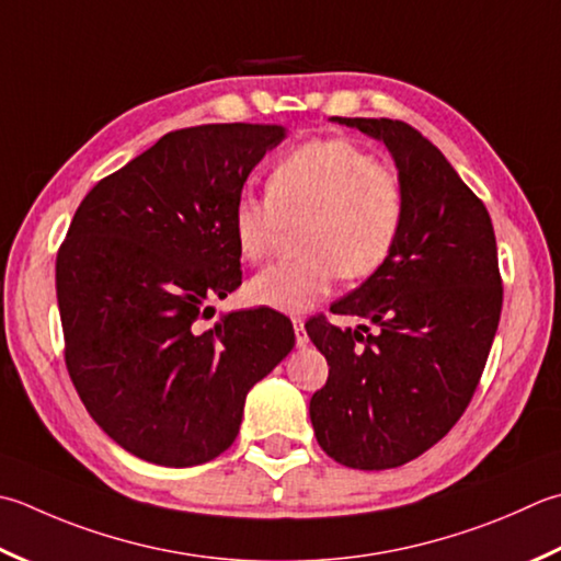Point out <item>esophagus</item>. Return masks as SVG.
<instances>
[{
	"label": "esophagus",
	"instance_id": "obj_1",
	"mask_svg": "<svg viewBox=\"0 0 561 561\" xmlns=\"http://www.w3.org/2000/svg\"><path fill=\"white\" fill-rule=\"evenodd\" d=\"M294 323V335H296V347H306L309 345V335H306V328L301 318H291Z\"/></svg>",
	"mask_w": 561,
	"mask_h": 561
}]
</instances>
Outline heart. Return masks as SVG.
Wrapping results in <instances>:
<instances>
[{
	"label": "heart",
	"instance_id": "1",
	"mask_svg": "<svg viewBox=\"0 0 561 561\" xmlns=\"http://www.w3.org/2000/svg\"><path fill=\"white\" fill-rule=\"evenodd\" d=\"M267 199L243 194L230 214L238 255L270 260L287 230L301 257L248 282L250 304L306 313L333 291L337 277L367 279L399 243L405 190L399 172L345 138L311 140L272 164Z\"/></svg>",
	"mask_w": 561,
	"mask_h": 561
}]
</instances>
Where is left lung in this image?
<instances>
[{
    "instance_id": "left-lung-1",
    "label": "left lung",
    "mask_w": 561,
    "mask_h": 561,
    "mask_svg": "<svg viewBox=\"0 0 561 561\" xmlns=\"http://www.w3.org/2000/svg\"><path fill=\"white\" fill-rule=\"evenodd\" d=\"M335 121L387 142L405 216L387 265L331 306L379 333L343 331L323 313L306 323L331 367L309 411L335 462L393 469L440 443L479 387L503 306L496 236L484 202L421 130L397 118Z\"/></svg>"
}]
</instances>
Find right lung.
<instances>
[{
	"mask_svg": "<svg viewBox=\"0 0 561 561\" xmlns=\"http://www.w3.org/2000/svg\"><path fill=\"white\" fill-rule=\"evenodd\" d=\"M282 126L164 134L99 180L55 257L65 367L94 423L130 455L194 467L233 445L248 391L291 353L272 309L206 328L240 287L230 214Z\"/></svg>",
	"mask_w": 561,
	"mask_h": 561,
	"instance_id": "add662e5",
	"label": "right lung"
}]
</instances>
